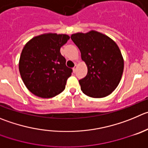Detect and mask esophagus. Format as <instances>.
I'll list each match as a JSON object with an SVG mask.
<instances>
[{
  "mask_svg": "<svg viewBox=\"0 0 148 148\" xmlns=\"http://www.w3.org/2000/svg\"><path fill=\"white\" fill-rule=\"evenodd\" d=\"M76 70H77V64H75V66L73 68V71H74V72H76Z\"/></svg>",
  "mask_w": 148,
  "mask_h": 148,
  "instance_id": "1",
  "label": "esophagus"
}]
</instances>
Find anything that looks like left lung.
I'll return each mask as SVG.
<instances>
[{
  "mask_svg": "<svg viewBox=\"0 0 148 148\" xmlns=\"http://www.w3.org/2000/svg\"><path fill=\"white\" fill-rule=\"evenodd\" d=\"M71 38L88 67L86 77L79 80L82 92L92 98L111 94L120 83L124 68L123 58L117 44L96 30L74 34Z\"/></svg>",
  "mask_w": 148,
  "mask_h": 148,
  "instance_id": "left-lung-1",
  "label": "left lung"
}]
</instances>
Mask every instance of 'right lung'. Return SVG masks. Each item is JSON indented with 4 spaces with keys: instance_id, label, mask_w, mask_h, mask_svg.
Returning <instances> with one entry per match:
<instances>
[{
    "instance_id": "1",
    "label": "right lung",
    "mask_w": 148,
    "mask_h": 148,
    "mask_svg": "<svg viewBox=\"0 0 148 148\" xmlns=\"http://www.w3.org/2000/svg\"><path fill=\"white\" fill-rule=\"evenodd\" d=\"M70 37L48 33L34 37L22 50L20 76L26 88L41 98H52L63 92L72 69L67 67L60 49Z\"/></svg>"
}]
</instances>
